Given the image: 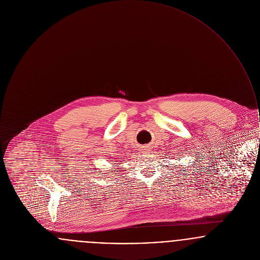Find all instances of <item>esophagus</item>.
I'll list each match as a JSON object with an SVG mask.
<instances>
[{
	"label": "esophagus",
	"mask_w": 260,
	"mask_h": 260,
	"mask_svg": "<svg viewBox=\"0 0 260 260\" xmlns=\"http://www.w3.org/2000/svg\"><path fill=\"white\" fill-rule=\"evenodd\" d=\"M142 148H143V149H142V150H143V152H145V153H147V152H150V151H151L149 146H143Z\"/></svg>",
	"instance_id": "1"
}]
</instances>
